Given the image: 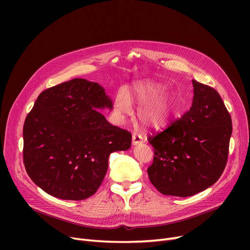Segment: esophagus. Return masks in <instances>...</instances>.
<instances>
[{
  "instance_id": "34e87169",
  "label": "esophagus",
  "mask_w": 250,
  "mask_h": 250,
  "mask_svg": "<svg viewBox=\"0 0 250 250\" xmlns=\"http://www.w3.org/2000/svg\"><path fill=\"white\" fill-rule=\"evenodd\" d=\"M133 145L134 146H137V145H140V144L145 142V140H144V138L138 134H133Z\"/></svg>"
}]
</instances>
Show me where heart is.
<instances>
[{
    "mask_svg": "<svg viewBox=\"0 0 250 250\" xmlns=\"http://www.w3.org/2000/svg\"><path fill=\"white\" fill-rule=\"evenodd\" d=\"M134 98L140 106L138 118L149 129H161L169 125L176 113L174 97L166 93V88L153 81H139L130 90L122 89L115 98L114 109L120 117L132 112Z\"/></svg>",
    "mask_w": 250,
    "mask_h": 250,
    "instance_id": "1",
    "label": "heart"
}]
</instances>
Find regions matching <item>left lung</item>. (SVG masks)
<instances>
[{
    "label": "left lung",
    "instance_id": "1",
    "mask_svg": "<svg viewBox=\"0 0 250 250\" xmlns=\"http://www.w3.org/2000/svg\"><path fill=\"white\" fill-rule=\"evenodd\" d=\"M189 111L164 132L148 138L154 160L152 185L165 195L191 196L212 187L227 163L231 116L212 87L192 80Z\"/></svg>",
    "mask_w": 250,
    "mask_h": 250
}]
</instances>
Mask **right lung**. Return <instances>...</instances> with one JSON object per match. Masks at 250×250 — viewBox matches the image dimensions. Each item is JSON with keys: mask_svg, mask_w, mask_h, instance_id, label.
Instances as JSON below:
<instances>
[{"mask_svg": "<svg viewBox=\"0 0 250 250\" xmlns=\"http://www.w3.org/2000/svg\"><path fill=\"white\" fill-rule=\"evenodd\" d=\"M113 108L104 88L76 78L37 97L23 126V160L31 180L62 200L93 195L112 152L132 145L127 130L110 125L100 109Z\"/></svg>", "mask_w": 250, "mask_h": 250, "instance_id": "obj_1", "label": "right lung"}]
</instances>
